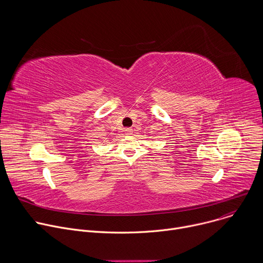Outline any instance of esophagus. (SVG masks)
<instances>
[{
	"label": "esophagus",
	"instance_id": "esophagus-1",
	"mask_svg": "<svg viewBox=\"0 0 263 263\" xmlns=\"http://www.w3.org/2000/svg\"><path fill=\"white\" fill-rule=\"evenodd\" d=\"M124 132L126 135H131L133 133V129L132 128H126L124 129Z\"/></svg>",
	"mask_w": 263,
	"mask_h": 263
}]
</instances>
